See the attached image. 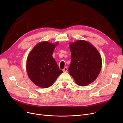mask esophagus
<instances>
[{"label":"esophagus","instance_id":"1","mask_svg":"<svg viewBox=\"0 0 123 123\" xmlns=\"http://www.w3.org/2000/svg\"><path fill=\"white\" fill-rule=\"evenodd\" d=\"M67 70H68V69H67V68L66 67H65V68H64L63 69V72H67Z\"/></svg>","mask_w":123,"mask_h":123}]
</instances>
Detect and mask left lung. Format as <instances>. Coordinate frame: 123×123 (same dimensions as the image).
I'll return each instance as SVG.
<instances>
[{
    "instance_id": "left-lung-1",
    "label": "left lung",
    "mask_w": 123,
    "mask_h": 123,
    "mask_svg": "<svg viewBox=\"0 0 123 123\" xmlns=\"http://www.w3.org/2000/svg\"><path fill=\"white\" fill-rule=\"evenodd\" d=\"M69 47L71 52L70 74L78 85L90 84L100 72L102 62L100 53L91 44L83 40L70 43Z\"/></svg>"
}]
</instances>
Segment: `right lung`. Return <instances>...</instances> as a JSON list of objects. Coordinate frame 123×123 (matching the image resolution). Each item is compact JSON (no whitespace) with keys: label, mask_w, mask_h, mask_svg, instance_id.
Here are the masks:
<instances>
[{"label":"right lung","mask_w":123,"mask_h":123,"mask_svg":"<svg viewBox=\"0 0 123 123\" xmlns=\"http://www.w3.org/2000/svg\"><path fill=\"white\" fill-rule=\"evenodd\" d=\"M57 44L47 41L40 42L28 56L26 70L29 78L41 88H47L52 85L58 77L63 73L52 57Z\"/></svg>","instance_id":"1"}]
</instances>
